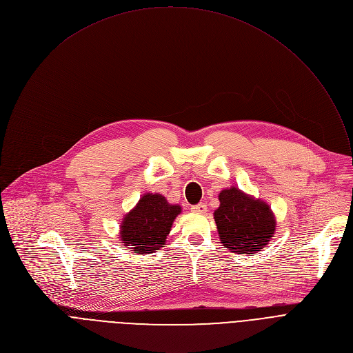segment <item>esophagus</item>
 I'll return each mask as SVG.
<instances>
[{
    "label": "esophagus",
    "instance_id": "obj_1",
    "mask_svg": "<svg viewBox=\"0 0 353 353\" xmlns=\"http://www.w3.org/2000/svg\"><path fill=\"white\" fill-rule=\"evenodd\" d=\"M191 211L195 212V214H204L207 211V205L204 203H199L196 205H192L191 207Z\"/></svg>",
    "mask_w": 353,
    "mask_h": 353
}]
</instances>
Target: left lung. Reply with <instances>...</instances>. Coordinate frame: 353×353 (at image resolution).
<instances>
[{
	"label": "left lung",
	"instance_id": "1",
	"mask_svg": "<svg viewBox=\"0 0 353 353\" xmlns=\"http://www.w3.org/2000/svg\"><path fill=\"white\" fill-rule=\"evenodd\" d=\"M221 205L215 222L221 243L236 254H254L264 248L275 232V219L270 207L237 188L219 194Z\"/></svg>",
	"mask_w": 353,
	"mask_h": 353
}]
</instances>
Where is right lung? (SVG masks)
Returning <instances> with one entry per match:
<instances>
[{
	"label": "right lung",
	"mask_w": 353,
	"mask_h": 353,
	"mask_svg": "<svg viewBox=\"0 0 353 353\" xmlns=\"http://www.w3.org/2000/svg\"><path fill=\"white\" fill-rule=\"evenodd\" d=\"M181 207L170 205L161 194H145L121 225V243L138 254H149L165 245L172 223Z\"/></svg>",
	"instance_id": "obj_1"
}]
</instances>
